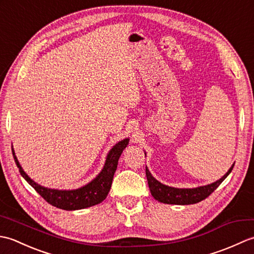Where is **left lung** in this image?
Here are the masks:
<instances>
[{
    "mask_svg": "<svg viewBox=\"0 0 254 254\" xmlns=\"http://www.w3.org/2000/svg\"><path fill=\"white\" fill-rule=\"evenodd\" d=\"M235 164L231 166V168L228 170L223 178H220L216 182L210 183V185L198 187L195 189H176L171 187H167L163 183L157 181L155 178L150 175L149 170L146 167V177L150 193L154 196V198L157 201L165 203V204H176V205H189V204H195L203 201V199L209 196L216 189L219 187L227 176L233 170Z\"/></svg>",
    "mask_w": 254,
    "mask_h": 254,
    "instance_id": "left-lung-1",
    "label": "left lung"
}]
</instances>
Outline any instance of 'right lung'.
Segmentation results:
<instances>
[{
  "label": "right lung",
  "mask_w": 254,
  "mask_h": 254,
  "mask_svg": "<svg viewBox=\"0 0 254 254\" xmlns=\"http://www.w3.org/2000/svg\"><path fill=\"white\" fill-rule=\"evenodd\" d=\"M127 138L116 144L109 152V154H108L104 169H102L100 174L97 176V178H95V179L90 183H88L87 186L77 189V190L71 191H60L55 190V189H47L34 182L25 174V171L21 169L18 160L15 156L14 149H12V152L14 156V160L18 167L20 175L24 177V179L28 182L48 203L61 209L75 210L94 206V205L101 203L107 197L112 185L113 176H115V172L117 170L118 160L120 158L123 149L127 147Z\"/></svg>",
  "instance_id": "add662e5"
}]
</instances>
